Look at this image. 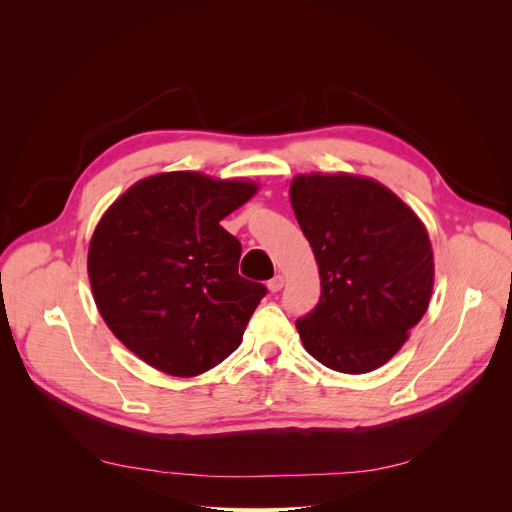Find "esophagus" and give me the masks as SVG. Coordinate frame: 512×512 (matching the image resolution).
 <instances>
[{
  "label": "esophagus",
  "mask_w": 512,
  "mask_h": 512,
  "mask_svg": "<svg viewBox=\"0 0 512 512\" xmlns=\"http://www.w3.org/2000/svg\"><path fill=\"white\" fill-rule=\"evenodd\" d=\"M282 286H284V278L280 274L274 276L270 282H267V288H270V292H280Z\"/></svg>",
  "instance_id": "34e87169"
}]
</instances>
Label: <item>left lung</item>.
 I'll list each match as a JSON object with an SVG mask.
<instances>
[{"instance_id":"left-lung-1","label":"left lung","mask_w":512,"mask_h":512,"mask_svg":"<svg viewBox=\"0 0 512 512\" xmlns=\"http://www.w3.org/2000/svg\"><path fill=\"white\" fill-rule=\"evenodd\" d=\"M290 203L321 280L317 307L297 319L303 346L340 373L382 367L432 299L434 253L423 222L390 188L351 174H301Z\"/></svg>"}]
</instances>
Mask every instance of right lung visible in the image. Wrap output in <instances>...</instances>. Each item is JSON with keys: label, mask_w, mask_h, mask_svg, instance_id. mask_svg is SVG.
I'll use <instances>...</instances> for the list:
<instances>
[{"label": "right lung", "mask_w": 512, "mask_h": 512, "mask_svg": "<svg viewBox=\"0 0 512 512\" xmlns=\"http://www.w3.org/2000/svg\"><path fill=\"white\" fill-rule=\"evenodd\" d=\"M257 193L247 180L166 172L139 180L99 220L87 270L107 328L147 365L193 378L230 357L267 288L238 276L222 220Z\"/></svg>", "instance_id": "add662e5"}]
</instances>
